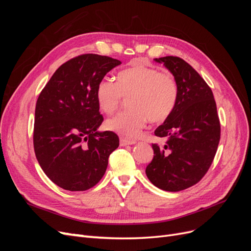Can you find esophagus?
<instances>
[{"label":"esophagus","instance_id":"esophagus-1","mask_svg":"<svg viewBox=\"0 0 251 251\" xmlns=\"http://www.w3.org/2000/svg\"><path fill=\"white\" fill-rule=\"evenodd\" d=\"M136 143L135 140H128V139H126V138H120V146L121 147H125V146H130V144H134Z\"/></svg>","mask_w":251,"mask_h":251}]
</instances>
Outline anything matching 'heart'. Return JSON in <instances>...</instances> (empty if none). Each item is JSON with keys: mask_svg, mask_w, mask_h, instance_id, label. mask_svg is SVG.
Wrapping results in <instances>:
<instances>
[{"mask_svg": "<svg viewBox=\"0 0 251 251\" xmlns=\"http://www.w3.org/2000/svg\"><path fill=\"white\" fill-rule=\"evenodd\" d=\"M178 83L170 72H159L155 67L133 63L116 75V82L101 79L96 87V101L105 114L115 112L127 100L128 110L105 121L109 131L126 138H135L147 123H161L175 109Z\"/></svg>", "mask_w": 251, "mask_h": 251, "instance_id": "obj_1", "label": "heart"}]
</instances>
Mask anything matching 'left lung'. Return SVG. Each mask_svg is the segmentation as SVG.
<instances>
[{"instance_id": "8db88e82", "label": "left lung", "mask_w": 251, "mask_h": 251, "mask_svg": "<svg viewBox=\"0 0 251 251\" xmlns=\"http://www.w3.org/2000/svg\"><path fill=\"white\" fill-rule=\"evenodd\" d=\"M155 60L171 71L179 92L174 111L155 130L166 142L151 144L154 158L146 174L158 188L179 192L198 183L207 173L217 153L221 126L212 91L191 65L177 56Z\"/></svg>"}]
</instances>
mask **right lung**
I'll return each instance as SVG.
<instances>
[{"mask_svg":"<svg viewBox=\"0 0 251 251\" xmlns=\"http://www.w3.org/2000/svg\"><path fill=\"white\" fill-rule=\"evenodd\" d=\"M120 60L81 54L60 66L35 105L33 147L47 177L66 191L82 192L100 181L119 146L111 131L98 132L103 117L96 87Z\"/></svg>","mask_w":251,"mask_h":251,"instance_id":"right-lung-1","label":"right lung"}]
</instances>
